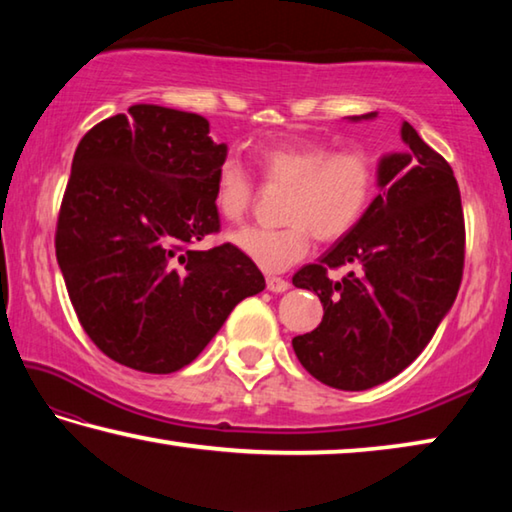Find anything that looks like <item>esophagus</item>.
Listing matches in <instances>:
<instances>
[{"mask_svg":"<svg viewBox=\"0 0 512 512\" xmlns=\"http://www.w3.org/2000/svg\"><path fill=\"white\" fill-rule=\"evenodd\" d=\"M266 289L273 291V293H284V291L289 289V282L282 280V277L268 275V277H266Z\"/></svg>","mask_w":512,"mask_h":512,"instance_id":"34e87169","label":"esophagus"}]
</instances>
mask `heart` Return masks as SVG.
<instances>
[{
    "mask_svg": "<svg viewBox=\"0 0 512 512\" xmlns=\"http://www.w3.org/2000/svg\"><path fill=\"white\" fill-rule=\"evenodd\" d=\"M257 169L268 185L287 187L280 228L250 225L232 235L241 253L264 268L284 271L309 253L311 237L339 241L357 228L375 196L377 160L361 146L325 144L271 146L257 153ZM255 198L253 178L235 158L219 164L214 207L225 221L239 223Z\"/></svg>",
    "mask_w": 512,
    "mask_h": 512,
    "instance_id": "heart-1",
    "label": "heart"
}]
</instances>
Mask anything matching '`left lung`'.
I'll use <instances>...</instances> for the list:
<instances>
[{"label":"left lung","instance_id":"obj_1","mask_svg":"<svg viewBox=\"0 0 512 512\" xmlns=\"http://www.w3.org/2000/svg\"><path fill=\"white\" fill-rule=\"evenodd\" d=\"M400 135L402 151L379 160L381 194L357 228L293 275L325 311L314 332L293 339V350L311 377L339 391H366L400 375L427 348L461 287L465 221L454 171L409 121ZM341 265L351 273L332 281L326 271Z\"/></svg>","mask_w":512,"mask_h":512}]
</instances>
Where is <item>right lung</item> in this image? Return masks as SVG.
I'll use <instances>...</instances> for the list:
<instances>
[{
    "label": "right lung",
    "mask_w": 512,
    "mask_h": 512,
    "mask_svg": "<svg viewBox=\"0 0 512 512\" xmlns=\"http://www.w3.org/2000/svg\"><path fill=\"white\" fill-rule=\"evenodd\" d=\"M228 146L194 112L137 103L76 146L56 225V259L85 334L140 372L192 363L264 275L219 232L214 178Z\"/></svg>",
    "instance_id": "right-lung-1"
}]
</instances>
